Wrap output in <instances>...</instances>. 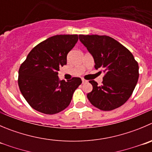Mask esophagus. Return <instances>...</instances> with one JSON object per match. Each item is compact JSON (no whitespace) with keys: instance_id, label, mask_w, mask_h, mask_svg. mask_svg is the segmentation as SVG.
I'll return each instance as SVG.
<instances>
[{"instance_id":"1","label":"esophagus","mask_w":152,"mask_h":152,"mask_svg":"<svg viewBox=\"0 0 152 152\" xmlns=\"http://www.w3.org/2000/svg\"><path fill=\"white\" fill-rule=\"evenodd\" d=\"M82 82H83V83H87L88 82V80H85V79H82Z\"/></svg>"}]
</instances>
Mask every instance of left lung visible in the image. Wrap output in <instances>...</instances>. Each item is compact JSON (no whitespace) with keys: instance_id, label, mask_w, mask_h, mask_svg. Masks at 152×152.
Segmentation results:
<instances>
[{"instance_id":"obj_1","label":"left lung","mask_w":152,"mask_h":152,"mask_svg":"<svg viewBox=\"0 0 152 152\" xmlns=\"http://www.w3.org/2000/svg\"><path fill=\"white\" fill-rule=\"evenodd\" d=\"M95 61V69L105 73L102 86L89 80L92 91L87 94L90 103L102 110L119 107L128 100L139 78V66L125 46L107 36L79 35Z\"/></svg>"}]
</instances>
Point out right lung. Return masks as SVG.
<instances>
[{
	"label": "right lung",
	"mask_w": 152,
	"mask_h": 152,
	"mask_svg": "<svg viewBox=\"0 0 152 152\" xmlns=\"http://www.w3.org/2000/svg\"><path fill=\"white\" fill-rule=\"evenodd\" d=\"M77 35H57L37 45L28 53L18 71V86L31 107L45 114H55L70 104L80 77L60 80V67L77 42Z\"/></svg>",
	"instance_id": "add662e5"
}]
</instances>
